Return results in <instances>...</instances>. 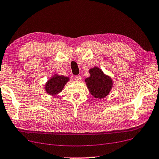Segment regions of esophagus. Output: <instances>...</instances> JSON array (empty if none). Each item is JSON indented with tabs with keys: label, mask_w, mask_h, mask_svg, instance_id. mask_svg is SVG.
Segmentation results:
<instances>
[{
	"label": "esophagus",
	"mask_w": 159,
	"mask_h": 159,
	"mask_svg": "<svg viewBox=\"0 0 159 159\" xmlns=\"http://www.w3.org/2000/svg\"><path fill=\"white\" fill-rule=\"evenodd\" d=\"M81 77L80 76H79V75H76V76L75 77V80H77V81H80V80H81Z\"/></svg>",
	"instance_id": "obj_1"
}]
</instances>
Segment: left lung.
Returning <instances> with one entry per match:
<instances>
[{"label":"left lung","mask_w":159,"mask_h":159,"mask_svg":"<svg viewBox=\"0 0 159 159\" xmlns=\"http://www.w3.org/2000/svg\"><path fill=\"white\" fill-rule=\"evenodd\" d=\"M90 77L85 79V82L90 93L94 98L102 99L110 92L113 83L109 76L104 75L99 67L89 70Z\"/></svg>","instance_id":"obj_1"}]
</instances>
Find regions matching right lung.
Returning <instances> with one entry per match:
<instances>
[{
	"mask_svg": "<svg viewBox=\"0 0 159 159\" xmlns=\"http://www.w3.org/2000/svg\"><path fill=\"white\" fill-rule=\"evenodd\" d=\"M69 78L63 75H55L45 84V91L50 95H56L62 92L66 83L69 81Z\"/></svg>",
	"mask_w": 159,
	"mask_h": 159,
	"instance_id": "obj_1",
	"label": "right lung"
}]
</instances>
